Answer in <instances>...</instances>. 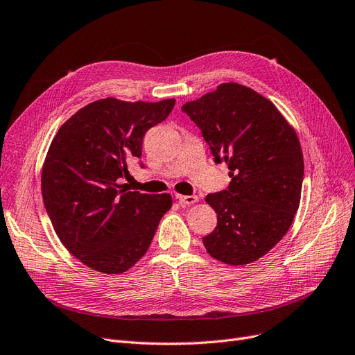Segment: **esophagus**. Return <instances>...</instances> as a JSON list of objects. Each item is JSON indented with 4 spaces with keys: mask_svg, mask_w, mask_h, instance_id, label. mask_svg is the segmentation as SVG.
<instances>
[{
    "mask_svg": "<svg viewBox=\"0 0 355 355\" xmlns=\"http://www.w3.org/2000/svg\"><path fill=\"white\" fill-rule=\"evenodd\" d=\"M176 199L179 200L180 205H192L198 200V196H195V195H176Z\"/></svg>",
    "mask_w": 355,
    "mask_h": 355,
    "instance_id": "1",
    "label": "esophagus"
}]
</instances>
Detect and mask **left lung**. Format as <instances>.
I'll return each mask as SVG.
<instances>
[{"label":"left lung","instance_id":"left-lung-1","mask_svg":"<svg viewBox=\"0 0 355 355\" xmlns=\"http://www.w3.org/2000/svg\"><path fill=\"white\" fill-rule=\"evenodd\" d=\"M215 163H227L231 182L207 195L215 230L202 239L209 254L231 266L259 260L291 228L299 208L303 155L296 131L270 101L240 83L182 105Z\"/></svg>","mask_w":355,"mask_h":355}]
</instances>
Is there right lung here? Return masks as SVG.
Instances as JSON below:
<instances>
[{
    "label": "right lung",
    "mask_w": 355,
    "mask_h": 355,
    "mask_svg": "<svg viewBox=\"0 0 355 355\" xmlns=\"http://www.w3.org/2000/svg\"><path fill=\"white\" fill-rule=\"evenodd\" d=\"M175 103L99 99L72 115L50 144L42 172L47 215L66 250L96 272L120 275L136 264L172 207L168 193L127 192L118 182L127 163L141 157L144 134Z\"/></svg>",
    "instance_id": "right-lung-1"
}]
</instances>
